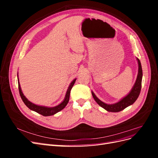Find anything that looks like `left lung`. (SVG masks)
Instances as JSON below:
<instances>
[{
    "instance_id": "1",
    "label": "left lung",
    "mask_w": 158,
    "mask_h": 158,
    "mask_svg": "<svg viewBox=\"0 0 158 158\" xmlns=\"http://www.w3.org/2000/svg\"><path fill=\"white\" fill-rule=\"evenodd\" d=\"M137 60L138 63V73L136 82L135 85H134L133 88H132L131 92L129 93L127 96L123 98L121 100H120V101L116 103L107 104L102 102L101 100H99L96 96H95V95L94 94V92H92V94L93 95L94 99H95V101L98 103L99 106H100L102 107H103V109L107 110V111L109 112H119L136 102V100L137 99L138 96H139L140 93L142 79V69L141 63L140 60L138 58Z\"/></svg>"
}]
</instances>
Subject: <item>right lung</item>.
I'll return each instance as SVG.
<instances>
[{
	"label": "right lung",
	"mask_w": 158,
	"mask_h": 158,
	"mask_svg": "<svg viewBox=\"0 0 158 158\" xmlns=\"http://www.w3.org/2000/svg\"><path fill=\"white\" fill-rule=\"evenodd\" d=\"M76 80L74 79L73 82H72L69 85V87L67 89V92H66V95L64 99L63 100V102H62L61 103H60L58 106H56L55 107H44V106H37V105H35L34 103H33L31 102H30V101H28L27 99L23 95L22 89L20 88V82H19L18 80V89H19V92H20V97L22 99V101L23 102V103H25L26 106L29 108L30 109L32 110V111H34L35 112H37V113H40L42 115L44 116H51V115H53V114H56V113L59 112L60 111H61L62 109H63L66 105L68 104L69 101V98H70V90L73 88V86L74 85Z\"/></svg>",
	"instance_id": "1"
}]
</instances>
